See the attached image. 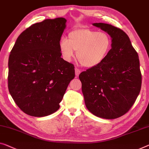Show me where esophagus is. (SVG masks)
Instances as JSON below:
<instances>
[{
    "label": "esophagus",
    "mask_w": 149,
    "mask_h": 149,
    "mask_svg": "<svg viewBox=\"0 0 149 149\" xmlns=\"http://www.w3.org/2000/svg\"><path fill=\"white\" fill-rule=\"evenodd\" d=\"M80 73H81V72H80V70H79V69H77V68H75V77H77V76H78V75H79V74H80Z\"/></svg>",
    "instance_id": "esophagus-1"
}]
</instances>
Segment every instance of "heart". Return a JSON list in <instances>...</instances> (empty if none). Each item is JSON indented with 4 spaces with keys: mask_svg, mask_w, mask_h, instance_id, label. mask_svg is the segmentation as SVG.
<instances>
[{
    "mask_svg": "<svg viewBox=\"0 0 149 149\" xmlns=\"http://www.w3.org/2000/svg\"><path fill=\"white\" fill-rule=\"evenodd\" d=\"M112 47V40L108 33L96 31L86 27L72 30L68 39L59 41V50L63 58L70 61L76 53L77 59L84 67L91 68L102 62Z\"/></svg>",
    "mask_w": 149,
    "mask_h": 149,
    "instance_id": "1",
    "label": "heart"
}]
</instances>
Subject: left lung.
<instances>
[{
    "label": "left lung",
    "mask_w": 149,
    "mask_h": 149,
    "mask_svg": "<svg viewBox=\"0 0 149 149\" xmlns=\"http://www.w3.org/2000/svg\"><path fill=\"white\" fill-rule=\"evenodd\" d=\"M93 25L110 35L112 48L101 63L79 74L84 101L95 116L117 118L130 109L141 91L139 55L120 29L102 23Z\"/></svg>",
    "instance_id": "8db88e82"
}]
</instances>
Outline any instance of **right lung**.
<instances>
[{"mask_svg": "<svg viewBox=\"0 0 149 149\" xmlns=\"http://www.w3.org/2000/svg\"><path fill=\"white\" fill-rule=\"evenodd\" d=\"M66 19H46L18 37L8 59V90L19 108L35 117L59 109L75 77L73 64L61 58L59 41Z\"/></svg>", "mask_w": 149, "mask_h": 149, "instance_id": "right-lung-1", "label": "right lung"}]
</instances>
